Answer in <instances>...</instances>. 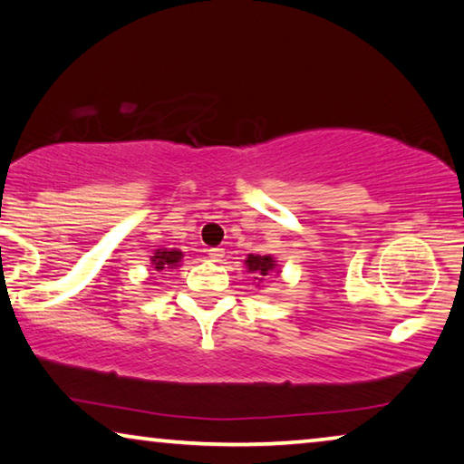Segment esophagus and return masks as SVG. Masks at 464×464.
Returning <instances> with one entry per match:
<instances>
[{
  "mask_svg": "<svg viewBox=\"0 0 464 464\" xmlns=\"http://www.w3.org/2000/svg\"><path fill=\"white\" fill-rule=\"evenodd\" d=\"M224 255H226L224 248H219V246H216V248H209V259H211V261L219 263V261L224 259Z\"/></svg>",
  "mask_w": 464,
  "mask_h": 464,
  "instance_id": "1",
  "label": "esophagus"
}]
</instances>
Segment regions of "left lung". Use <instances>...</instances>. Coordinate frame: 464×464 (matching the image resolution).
I'll use <instances>...</instances> for the list:
<instances>
[{
  "label": "left lung",
  "instance_id": "obj_1",
  "mask_svg": "<svg viewBox=\"0 0 464 464\" xmlns=\"http://www.w3.org/2000/svg\"><path fill=\"white\" fill-rule=\"evenodd\" d=\"M245 266L248 269V274L255 276V280H263L272 272L277 274V263L272 255H248Z\"/></svg>",
  "mask_w": 464,
  "mask_h": 464
}]
</instances>
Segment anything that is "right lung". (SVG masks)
I'll list each match as a JSON object with an SVG mask.
<instances>
[{"instance_id":"add662e5","label":"right lung","mask_w":464,"mask_h":464,"mask_svg":"<svg viewBox=\"0 0 464 464\" xmlns=\"http://www.w3.org/2000/svg\"><path fill=\"white\" fill-rule=\"evenodd\" d=\"M182 256V251H178V248H158L151 256V266L155 267V272H168V269L178 267Z\"/></svg>"}]
</instances>
